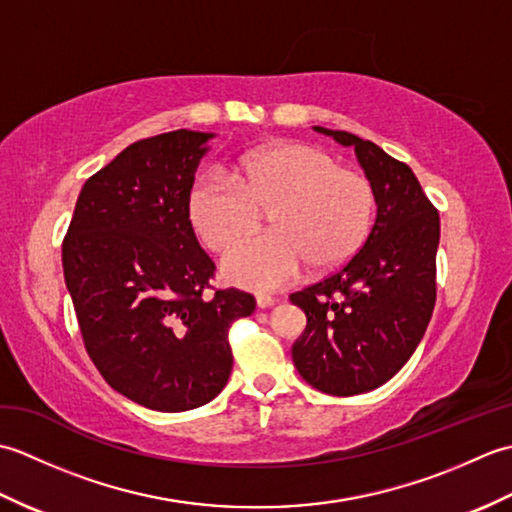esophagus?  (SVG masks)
Returning <instances> with one entry per match:
<instances>
[{"mask_svg": "<svg viewBox=\"0 0 512 512\" xmlns=\"http://www.w3.org/2000/svg\"><path fill=\"white\" fill-rule=\"evenodd\" d=\"M255 301H257V308H270V306H275V297L264 295V292H259V295L255 297Z\"/></svg>", "mask_w": 512, "mask_h": 512, "instance_id": "34e87169", "label": "esophagus"}]
</instances>
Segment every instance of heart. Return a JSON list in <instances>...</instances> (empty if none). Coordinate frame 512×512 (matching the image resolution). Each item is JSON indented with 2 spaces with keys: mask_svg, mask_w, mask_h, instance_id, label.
Listing matches in <instances>:
<instances>
[{
  "mask_svg": "<svg viewBox=\"0 0 512 512\" xmlns=\"http://www.w3.org/2000/svg\"><path fill=\"white\" fill-rule=\"evenodd\" d=\"M374 204V187L361 171L339 167L319 147L275 143L248 151L233 178L206 173L195 182L189 217L206 246L224 250L268 210L274 231L228 250L222 275L235 286L273 290L303 264L330 270L347 262L372 228Z\"/></svg>",
  "mask_w": 512,
  "mask_h": 512,
  "instance_id": "obj_1",
  "label": "heart"
}]
</instances>
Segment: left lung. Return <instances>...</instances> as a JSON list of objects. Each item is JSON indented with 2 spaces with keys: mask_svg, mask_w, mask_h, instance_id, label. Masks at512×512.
Listing matches in <instances>:
<instances>
[{
  "mask_svg": "<svg viewBox=\"0 0 512 512\" xmlns=\"http://www.w3.org/2000/svg\"><path fill=\"white\" fill-rule=\"evenodd\" d=\"M314 129L354 149L374 187L376 220L339 273L290 295L308 319L292 361L323 394L356 396L396 376L427 330L436 306L440 215L405 162L372 140Z\"/></svg>",
  "mask_w": 512,
  "mask_h": 512,
  "instance_id": "left-lung-1",
  "label": "left lung"
}]
</instances>
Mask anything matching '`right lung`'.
I'll use <instances>...</instances> for the list:
<instances>
[{
    "label": "right lung",
    "instance_id": "1",
    "mask_svg": "<svg viewBox=\"0 0 512 512\" xmlns=\"http://www.w3.org/2000/svg\"><path fill=\"white\" fill-rule=\"evenodd\" d=\"M215 134L138 140L83 184L63 239V277L85 350L107 385L154 411H189L228 383V328L248 292L204 297L213 275L189 220L195 171Z\"/></svg>",
    "mask_w": 512,
    "mask_h": 512
}]
</instances>
